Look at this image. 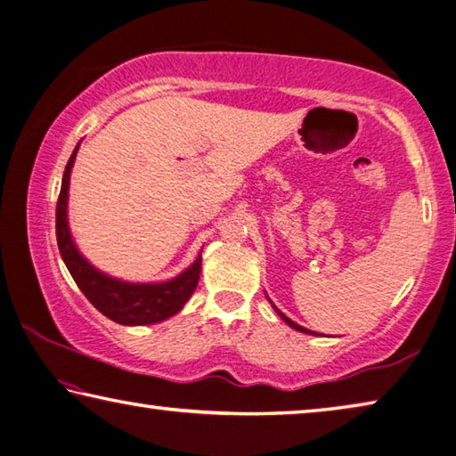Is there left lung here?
<instances>
[{"label":"left lung","mask_w":456,"mask_h":456,"mask_svg":"<svg viewBox=\"0 0 456 456\" xmlns=\"http://www.w3.org/2000/svg\"><path fill=\"white\" fill-rule=\"evenodd\" d=\"M273 307H275V305H273ZM275 312H277V314H280V318H281V320H283L285 323H288V326H289V328H293V330H297V331H304V334H314V331H312V330H305L304 326H299V323H296V322H291V320L288 318V315H285V314H281L280 310H277V307H275Z\"/></svg>","instance_id":"left-lung-1"}]
</instances>
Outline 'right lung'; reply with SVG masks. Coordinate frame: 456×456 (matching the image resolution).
<instances>
[{"label": "right lung", "mask_w": 456, "mask_h": 456, "mask_svg": "<svg viewBox=\"0 0 456 456\" xmlns=\"http://www.w3.org/2000/svg\"><path fill=\"white\" fill-rule=\"evenodd\" d=\"M78 149L80 142L74 149L64 176H61L56 207L58 249L76 285L100 314H104L108 320L122 323V326H149V323H159L179 314L199 283L200 253L183 273L173 277V280L159 283H133L100 272L76 247L70 225H68V189H70V173Z\"/></svg>", "instance_id": "1"}]
</instances>
